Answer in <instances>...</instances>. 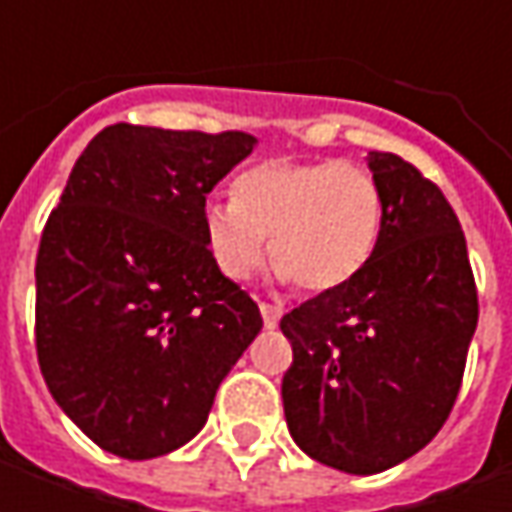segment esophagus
Listing matches in <instances>:
<instances>
[{"instance_id": "1", "label": "esophagus", "mask_w": 512, "mask_h": 512, "mask_svg": "<svg viewBox=\"0 0 512 512\" xmlns=\"http://www.w3.org/2000/svg\"><path fill=\"white\" fill-rule=\"evenodd\" d=\"M259 310H262V319H265V327H276V325H279V319H282V307L267 305V302H262V305H259Z\"/></svg>"}]
</instances>
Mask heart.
Here are the masks:
<instances>
[{
	"label": "heart",
	"mask_w": 512,
	"mask_h": 512,
	"mask_svg": "<svg viewBox=\"0 0 512 512\" xmlns=\"http://www.w3.org/2000/svg\"><path fill=\"white\" fill-rule=\"evenodd\" d=\"M382 187L350 162L273 156L239 173L233 199L202 207V236L216 270L245 282L276 262L279 282L302 293H333L373 256L382 233Z\"/></svg>",
	"instance_id": "heart-1"
}]
</instances>
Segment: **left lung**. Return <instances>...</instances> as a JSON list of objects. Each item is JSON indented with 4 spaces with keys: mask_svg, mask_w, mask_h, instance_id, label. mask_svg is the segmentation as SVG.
Segmentation results:
<instances>
[{
    "mask_svg": "<svg viewBox=\"0 0 512 512\" xmlns=\"http://www.w3.org/2000/svg\"><path fill=\"white\" fill-rule=\"evenodd\" d=\"M382 187L373 256L333 293L293 307L282 333L287 430L310 459L373 476L447 422L462 387L479 296L444 193L396 153H367Z\"/></svg>",
    "mask_w": 512,
    "mask_h": 512,
    "instance_id": "obj_1",
    "label": "left lung"
}]
</instances>
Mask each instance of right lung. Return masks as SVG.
Listing matches in <instances>:
<instances>
[{"instance_id": "add662e5", "label": "right lung", "mask_w": 512, "mask_h": 512, "mask_svg": "<svg viewBox=\"0 0 512 512\" xmlns=\"http://www.w3.org/2000/svg\"><path fill=\"white\" fill-rule=\"evenodd\" d=\"M253 145L242 130L110 125L48 216L36 356L56 404L113 456L142 462L190 442L262 330L202 236L207 193Z\"/></svg>"}]
</instances>
